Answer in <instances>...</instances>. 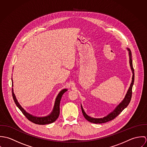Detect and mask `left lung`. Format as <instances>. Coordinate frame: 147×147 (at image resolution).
I'll list each match as a JSON object with an SVG mask.
<instances>
[{"instance_id": "1", "label": "left lung", "mask_w": 147, "mask_h": 147, "mask_svg": "<svg viewBox=\"0 0 147 147\" xmlns=\"http://www.w3.org/2000/svg\"><path fill=\"white\" fill-rule=\"evenodd\" d=\"M127 50L128 51V55H129V65L131 67V69L132 72V81L130 84V86L127 92L126 96L124 98V99L122 100V101L118 105L115 109L111 111L110 113H109L108 115H107L106 117L103 118H93L89 115H88L84 111V109L83 108V106L81 104V108L82 110V113L83 114L85 118L89 122L93 123H104L110 121H111L114 119L115 117H117L125 108L128 105L132 97V89L134 83V69L132 65V54L131 51L129 49L127 48Z\"/></svg>"}]
</instances>
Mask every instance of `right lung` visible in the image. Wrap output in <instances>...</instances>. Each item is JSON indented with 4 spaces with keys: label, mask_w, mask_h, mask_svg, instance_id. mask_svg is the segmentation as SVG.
Masks as SVG:
<instances>
[{
    "label": "right lung",
    "mask_w": 147,
    "mask_h": 147,
    "mask_svg": "<svg viewBox=\"0 0 147 147\" xmlns=\"http://www.w3.org/2000/svg\"><path fill=\"white\" fill-rule=\"evenodd\" d=\"M12 85L13 86L12 79ZM66 91H67V89H63L59 93V94H58V96L55 99L53 109L50 114H49L48 115L45 116V117H37V116H34V115H33L29 114L23 107H22V106L20 105V104L19 103V102L18 101V100L16 99V97L13 92V88L12 89V96H13V98L15 101V103L18 107V108L21 110V112L23 113V114L30 121L32 122L33 123H34L35 124L41 125H47V124H50V123H53L58 119V118L59 115V113H60L59 107H60L61 100L62 98V97L63 94Z\"/></svg>",
    "instance_id": "right-lung-1"
}]
</instances>
